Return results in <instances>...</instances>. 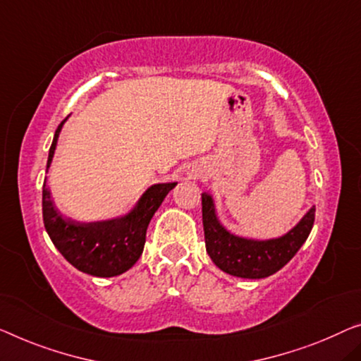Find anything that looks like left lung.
<instances>
[{
	"label": "left lung",
	"instance_id": "left-lung-1",
	"mask_svg": "<svg viewBox=\"0 0 361 361\" xmlns=\"http://www.w3.org/2000/svg\"><path fill=\"white\" fill-rule=\"evenodd\" d=\"M314 211L300 220L297 227L276 240L255 241L227 232L215 217L212 197L202 195V225L206 250L214 264L224 272L243 279H264L276 274L297 255L313 228Z\"/></svg>",
	"mask_w": 361,
	"mask_h": 361
}]
</instances>
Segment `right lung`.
Here are the masks:
<instances>
[{
  "instance_id": "1",
  "label": "right lung",
  "mask_w": 361,
  "mask_h": 361,
  "mask_svg": "<svg viewBox=\"0 0 361 361\" xmlns=\"http://www.w3.org/2000/svg\"><path fill=\"white\" fill-rule=\"evenodd\" d=\"M64 121L66 120H63L56 128L50 154H48L47 169L53 160L58 136H60ZM175 185L176 183H164V185L149 188L134 211L129 212L126 217L82 224L63 217L56 211L50 199L47 183H43V224L53 245L64 256V259L71 262L80 272L95 277L120 276L136 264V261L141 257L150 219Z\"/></svg>"
}]
</instances>
